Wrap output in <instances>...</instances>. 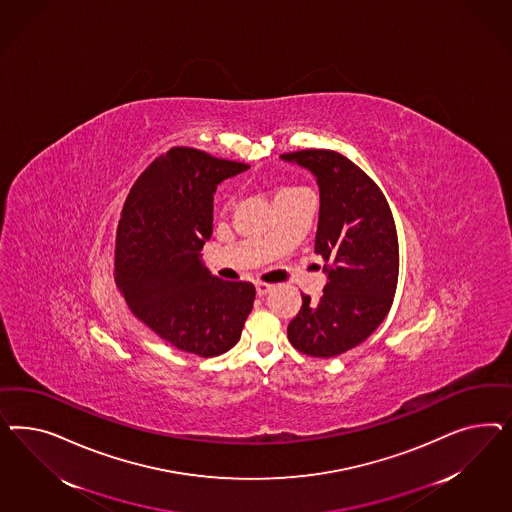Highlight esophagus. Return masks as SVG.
<instances>
[{
    "label": "esophagus",
    "mask_w": 512,
    "mask_h": 512,
    "mask_svg": "<svg viewBox=\"0 0 512 512\" xmlns=\"http://www.w3.org/2000/svg\"><path fill=\"white\" fill-rule=\"evenodd\" d=\"M255 289H257V295L264 296L272 291V285H268V283H255Z\"/></svg>",
    "instance_id": "esophagus-1"
}]
</instances>
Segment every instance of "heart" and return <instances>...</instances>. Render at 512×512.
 Wrapping results in <instances>:
<instances>
[{
    "label": "heart",
    "mask_w": 512,
    "mask_h": 512,
    "mask_svg": "<svg viewBox=\"0 0 512 512\" xmlns=\"http://www.w3.org/2000/svg\"><path fill=\"white\" fill-rule=\"evenodd\" d=\"M298 191H304L302 187H296V186H281L278 187V191H276V197L274 199H281V197H289V195H293V193H298ZM231 204V199L227 197L225 201H223V212L227 210V206Z\"/></svg>",
    "instance_id": "b5f03b06"
}]
</instances>
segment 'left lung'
I'll use <instances>...</instances> for the list:
<instances>
[{"label":"left lung","mask_w":512,"mask_h":512,"mask_svg":"<svg viewBox=\"0 0 512 512\" xmlns=\"http://www.w3.org/2000/svg\"><path fill=\"white\" fill-rule=\"evenodd\" d=\"M281 159L317 176L321 210L315 253L328 274L317 302L302 295L287 338L308 357H338L366 340L392 306L400 272L392 210L381 187L345 155L300 150Z\"/></svg>","instance_id":"left-lung-1"}]
</instances>
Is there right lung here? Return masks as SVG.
<instances>
[{
	"instance_id": "add662e5",
	"label": "right lung",
	"mask_w": 512,
	"mask_h": 512,
	"mask_svg": "<svg viewBox=\"0 0 512 512\" xmlns=\"http://www.w3.org/2000/svg\"><path fill=\"white\" fill-rule=\"evenodd\" d=\"M248 165L187 146L157 155L124 202L114 278L133 315L172 347L210 358L234 347L255 300L248 281L201 263L219 182Z\"/></svg>"
}]
</instances>
